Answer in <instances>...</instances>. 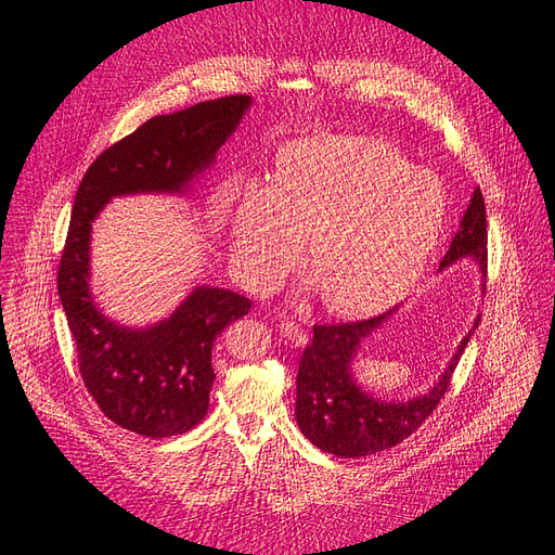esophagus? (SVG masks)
Wrapping results in <instances>:
<instances>
[{
    "instance_id": "34e87169",
    "label": "esophagus",
    "mask_w": 555,
    "mask_h": 555,
    "mask_svg": "<svg viewBox=\"0 0 555 555\" xmlns=\"http://www.w3.org/2000/svg\"><path fill=\"white\" fill-rule=\"evenodd\" d=\"M281 335H283L285 339L293 341L295 346H304V344L308 341L306 331H304L299 324H295V322H283V324H281Z\"/></svg>"
}]
</instances>
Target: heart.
Wrapping results in <instances>:
<instances>
[{"label":"heart","mask_w":555,"mask_h":555,"mask_svg":"<svg viewBox=\"0 0 555 555\" xmlns=\"http://www.w3.org/2000/svg\"><path fill=\"white\" fill-rule=\"evenodd\" d=\"M233 254L249 287L274 285L293 266L301 236L328 312L364 317L402 297L441 238L446 195L431 172L391 145L322 134L289 145L272 186H224Z\"/></svg>","instance_id":"1"}]
</instances>
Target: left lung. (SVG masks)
Wrapping results in <instances>:
<instances>
[{"mask_svg": "<svg viewBox=\"0 0 555 555\" xmlns=\"http://www.w3.org/2000/svg\"><path fill=\"white\" fill-rule=\"evenodd\" d=\"M461 258H473L481 272V289L488 274V231L486 207L479 186L465 209L459 231L441 260V270ZM393 310L362 322L314 326L310 346L304 351L297 373L295 416L306 439L328 454L341 459H358L389 450L412 436L436 410L450 387V377L477 331L481 317L475 319L456 346L448 369L434 387L410 400H383L362 389L351 373V362L360 346L373 331L387 322Z\"/></svg>", "mask_w": 555, "mask_h": 555, "instance_id": "8db88e82", "label": "left lung"}]
</instances>
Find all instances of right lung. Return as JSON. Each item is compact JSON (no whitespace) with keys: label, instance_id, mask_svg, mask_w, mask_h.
Returning a JSON list of instances; mask_svg holds the SVG:
<instances>
[{"label":"right lung","instance_id":"1","mask_svg":"<svg viewBox=\"0 0 555 555\" xmlns=\"http://www.w3.org/2000/svg\"><path fill=\"white\" fill-rule=\"evenodd\" d=\"M251 96L236 94L159 114L103 151L76 191L57 268L67 324L87 391L116 425L145 439L195 427L209 410L216 337L251 301L224 287L197 285L170 317L149 328L114 324L90 289L92 222L116 195L186 193L220 145L236 132Z\"/></svg>","mask_w":555,"mask_h":555}]
</instances>
